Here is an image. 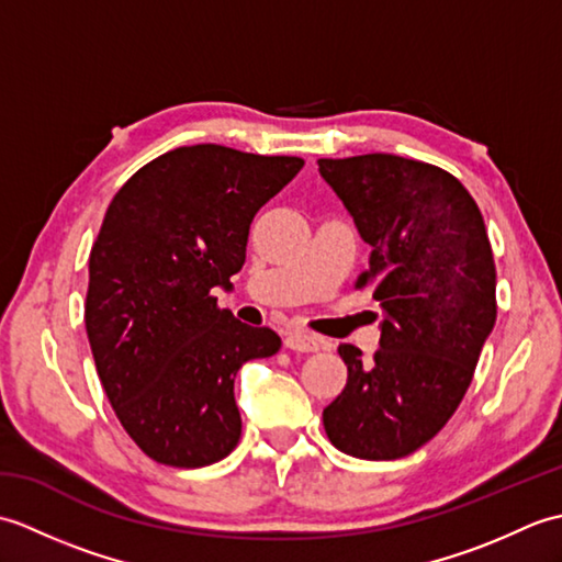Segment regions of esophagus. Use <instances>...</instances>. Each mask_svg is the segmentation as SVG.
<instances>
[{
	"mask_svg": "<svg viewBox=\"0 0 562 562\" xmlns=\"http://www.w3.org/2000/svg\"><path fill=\"white\" fill-rule=\"evenodd\" d=\"M284 348H290L294 352H316L324 348V342H321L316 336H312V333H290L288 338H284Z\"/></svg>",
	"mask_w": 562,
	"mask_h": 562,
	"instance_id": "34e87169",
	"label": "esophagus"
}]
</instances>
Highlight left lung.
Instances as JSON below:
<instances>
[{"instance_id":"left-lung-1","label":"left lung","mask_w":562,"mask_h":562,"mask_svg":"<svg viewBox=\"0 0 562 562\" xmlns=\"http://www.w3.org/2000/svg\"><path fill=\"white\" fill-rule=\"evenodd\" d=\"M372 246L357 290L386 312L364 360L342 342L348 384L324 411L330 445L357 459L408 457L449 423L497 316L483 214L459 178L396 154L318 159Z\"/></svg>"}]
</instances>
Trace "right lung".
<instances>
[{
  "label": "right lung",
  "mask_w": 562,
  "mask_h": 562,
  "mask_svg": "<svg viewBox=\"0 0 562 562\" xmlns=\"http://www.w3.org/2000/svg\"><path fill=\"white\" fill-rule=\"evenodd\" d=\"M300 157L178 147L117 190L89 256L83 324L117 420L149 459L200 469L241 437L234 376L280 336L217 306L246 260L256 212L300 173Z\"/></svg>",
  "instance_id": "add662e5"
}]
</instances>
